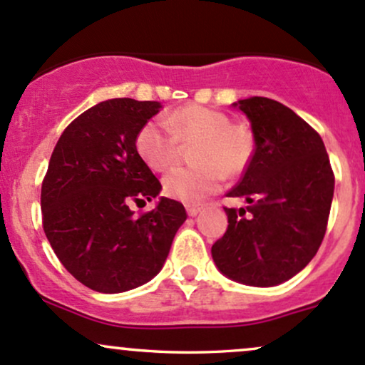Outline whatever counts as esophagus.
<instances>
[{
	"label": "esophagus",
	"mask_w": 365,
	"mask_h": 365,
	"mask_svg": "<svg viewBox=\"0 0 365 365\" xmlns=\"http://www.w3.org/2000/svg\"><path fill=\"white\" fill-rule=\"evenodd\" d=\"M202 206L204 204H187V213H189V216H195L202 210Z\"/></svg>",
	"instance_id": "esophagus-1"
}]
</instances>
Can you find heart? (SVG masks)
I'll return each instance as SVG.
<instances>
[{
    "mask_svg": "<svg viewBox=\"0 0 365 365\" xmlns=\"http://www.w3.org/2000/svg\"><path fill=\"white\" fill-rule=\"evenodd\" d=\"M195 166L175 168L164 176L163 187L170 197L199 202L222 187L225 175L244 173L253 161V131L234 124L230 115L204 106H185L166 118L152 119L140 128L137 150L152 170L164 171L178 159L183 145L195 143Z\"/></svg>",
    "mask_w": 365,
    "mask_h": 365,
    "instance_id": "1",
    "label": "heart"
}]
</instances>
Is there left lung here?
<instances>
[{"instance_id": "8db88e82", "label": "left lung", "mask_w": 365, "mask_h": 365, "mask_svg": "<svg viewBox=\"0 0 365 365\" xmlns=\"http://www.w3.org/2000/svg\"><path fill=\"white\" fill-rule=\"evenodd\" d=\"M251 123L255 155L228 197L247 206L225 207L228 227L211 247L218 270L256 287L286 282L322 244L334 173L322 138L289 107L251 97L234 103Z\"/></svg>"}]
</instances>
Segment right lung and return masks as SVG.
<instances>
[{"mask_svg":"<svg viewBox=\"0 0 365 365\" xmlns=\"http://www.w3.org/2000/svg\"><path fill=\"white\" fill-rule=\"evenodd\" d=\"M159 102L112 98L83 112L60 135L41 185L43 230L67 272L98 293H123L159 274L187 211L161 197L140 158L137 135Z\"/></svg>","mask_w":365,"mask_h":365,"instance_id":"obj_1","label":"right lung"}]
</instances>
